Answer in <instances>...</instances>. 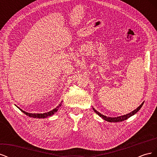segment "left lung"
<instances>
[{"label": "left lung", "instance_id": "1", "mask_svg": "<svg viewBox=\"0 0 157 157\" xmlns=\"http://www.w3.org/2000/svg\"><path fill=\"white\" fill-rule=\"evenodd\" d=\"M144 102L142 103L138 107H137L136 109H135L134 111H133L132 112H131V113H128V114H126V115H125L121 116V117H114V118H112V117H106V116H104V115H101V113H99V112H98V111L96 110V109H94V108H93V109H94V111L95 112H96V113H97L99 117H101V118H103V119H104L105 121H108V122H122V121H125V120L128 119V118H130V117H132V115H135V114L141 109V107H142V105H144Z\"/></svg>", "mask_w": 157, "mask_h": 157}]
</instances>
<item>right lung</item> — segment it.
<instances>
[{"instance_id":"right-lung-1","label":"right lung","mask_w":157,"mask_h":157,"mask_svg":"<svg viewBox=\"0 0 157 157\" xmlns=\"http://www.w3.org/2000/svg\"><path fill=\"white\" fill-rule=\"evenodd\" d=\"M61 105V103H60L59 105L56 108H55V109H54L53 110H52V111H49V112H48V113H33V114H32V113H27V112H25V111H23V110H21V109H20V110L23 113H25L26 115H27V116H29V117H33V118H46V117H50V116H52V115H54V114L56 113V112H57L58 111V109H59V107H60Z\"/></svg>"}]
</instances>
